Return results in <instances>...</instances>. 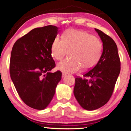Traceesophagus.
Instances as JSON below:
<instances>
[{
    "label": "esophagus",
    "mask_w": 131,
    "mask_h": 131,
    "mask_svg": "<svg viewBox=\"0 0 131 131\" xmlns=\"http://www.w3.org/2000/svg\"><path fill=\"white\" fill-rule=\"evenodd\" d=\"M66 74H65V73H62V78H64V77H66Z\"/></svg>",
    "instance_id": "1"
}]
</instances>
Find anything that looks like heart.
Instances as JSON below:
<instances>
[{
    "label": "heart",
    "instance_id": "1",
    "mask_svg": "<svg viewBox=\"0 0 131 131\" xmlns=\"http://www.w3.org/2000/svg\"><path fill=\"white\" fill-rule=\"evenodd\" d=\"M69 51L70 58L60 62L57 69L64 73H75L82 68H93L102 57L103 44L101 41L87 32L68 29L62 39L57 37L51 47V54L56 60H61Z\"/></svg>",
    "mask_w": 131,
    "mask_h": 131
}]
</instances>
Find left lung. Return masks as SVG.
I'll list each match as a JSON object with an SVG mask.
<instances>
[{"mask_svg":"<svg viewBox=\"0 0 131 131\" xmlns=\"http://www.w3.org/2000/svg\"><path fill=\"white\" fill-rule=\"evenodd\" d=\"M103 42V52L98 63L83 75L75 79L74 94L80 105L93 111L109 101L121 71L120 58L113 39L95 29Z\"/></svg>","mask_w":131,"mask_h":131,"instance_id":"8db88e82","label":"left lung"}]
</instances>
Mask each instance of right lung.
<instances>
[{"instance_id": "obj_1", "label": "right lung", "mask_w": 131, "mask_h": 131, "mask_svg": "<svg viewBox=\"0 0 131 131\" xmlns=\"http://www.w3.org/2000/svg\"><path fill=\"white\" fill-rule=\"evenodd\" d=\"M58 28L48 25L35 28L18 39L13 46L10 75L25 103L37 110L48 106L61 80L60 71L51 73L56 66L51 54Z\"/></svg>"}]
</instances>
